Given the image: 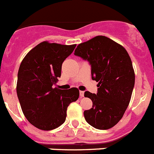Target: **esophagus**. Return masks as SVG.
Masks as SVG:
<instances>
[{"label":"esophagus","instance_id":"1","mask_svg":"<svg viewBox=\"0 0 154 154\" xmlns=\"http://www.w3.org/2000/svg\"><path fill=\"white\" fill-rule=\"evenodd\" d=\"M79 95H80V97H84V92L79 91Z\"/></svg>","mask_w":154,"mask_h":154}]
</instances>
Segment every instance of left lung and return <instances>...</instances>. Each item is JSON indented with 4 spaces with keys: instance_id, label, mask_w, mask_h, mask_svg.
<instances>
[{
    "instance_id": "8db88e82",
    "label": "left lung",
    "mask_w": 154,
    "mask_h": 154,
    "mask_svg": "<svg viewBox=\"0 0 154 154\" xmlns=\"http://www.w3.org/2000/svg\"><path fill=\"white\" fill-rule=\"evenodd\" d=\"M74 54L91 65L92 79L98 82L97 94L86 91L93 107L84 111L86 122L97 129L112 128L124 115L132 97L135 73L128 52L103 36L79 44Z\"/></svg>"
}]
</instances>
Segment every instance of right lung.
Returning <instances> with one entry per match:
<instances>
[{"label": "right lung", "instance_id": "1", "mask_svg": "<svg viewBox=\"0 0 154 154\" xmlns=\"http://www.w3.org/2000/svg\"><path fill=\"white\" fill-rule=\"evenodd\" d=\"M75 47L42 42L21 63L17 95L26 119L39 129L49 131L61 125L68 105L79 97L77 88L64 90L54 87L61 77L62 63Z\"/></svg>", "mask_w": 154, "mask_h": 154}]
</instances>
